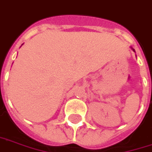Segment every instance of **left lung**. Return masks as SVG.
I'll use <instances>...</instances> for the list:
<instances>
[{
	"label": "left lung",
	"mask_w": 152,
	"mask_h": 152,
	"mask_svg": "<svg viewBox=\"0 0 152 152\" xmlns=\"http://www.w3.org/2000/svg\"><path fill=\"white\" fill-rule=\"evenodd\" d=\"M133 51H135V50H134V49H133Z\"/></svg>",
	"instance_id": "left-lung-1"
}]
</instances>
